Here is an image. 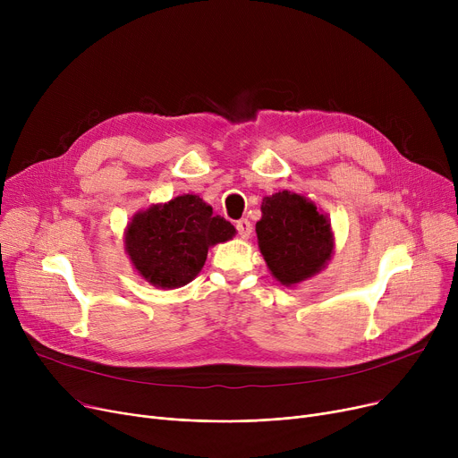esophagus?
Wrapping results in <instances>:
<instances>
[{
    "mask_svg": "<svg viewBox=\"0 0 458 458\" xmlns=\"http://www.w3.org/2000/svg\"><path fill=\"white\" fill-rule=\"evenodd\" d=\"M235 230H237L239 237L249 239V237H250V233H252V225H250V221H249V219H242V221H237V223H235Z\"/></svg>",
    "mask_w": 458,
    "mask_h": 458,
    "instance_id": "1",
    "label": "esophagus"
}]
</instances>
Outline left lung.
<instances>
[{"label":"left lung","mask_w":458,"mask_h":458,"mask_svg":"<svg viewBox=\"0 0 458 458\" xmlns=\"http://www.w3.org/2000/svg\"><path fill=\"white\" fill-rule=\"evenodd\" d=\"M256 223L258 245L267 267L284 285L310 278L332 254V232L325 215L290 191L266 197Z\"/></svg>","instance_id":"8db88e82"}]
</instances>
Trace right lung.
I'll return each mask as SVG.
<instances>
[{
    "instance_id": "right-lung-1",
    "label": "right lung",
    "mask_w": 458,
    "mask_h": 458,
    "mask_svg": "<svg viewBox=\"0 0 458 458\" xmlns=\"http://www.w3.org/2000/svg\"><path fill=\"white\" fill-rule=\"evenodd\" d=\"M233 233L235 228L223 216H213L202 199L183 195L137 213L126 230V250L150 284L173 290L195 278L209 247Z\"/></svg>"
}]
</instances>
